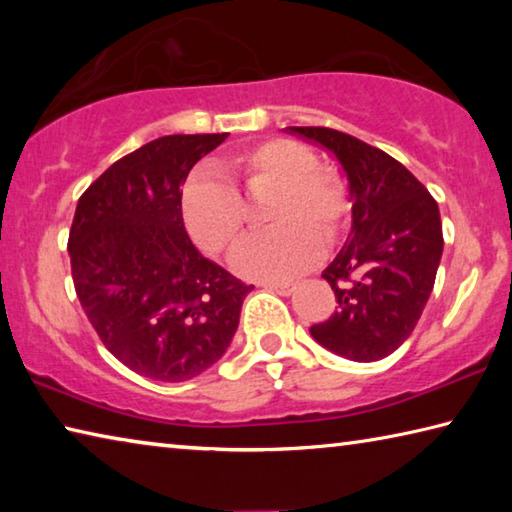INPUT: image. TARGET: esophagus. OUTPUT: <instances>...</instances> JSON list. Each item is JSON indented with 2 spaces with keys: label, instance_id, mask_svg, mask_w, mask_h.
I'll list each match as a JSON object with an SVG mask.
<instances>
[{
  "label": "esophagus",
  "instance_id": "obj_1",
  "mask_svg": "<svg viewBox=\"0 0 512 512\" xmlns=\"http://www.w3.org/2000/svg\"><path fill=\"white\" fill-rule=\"evenodd\" d=\"M264 289H271L280 296H289L296 289V282H264Z\"/></svg>",
  "mask_w": 512,
  "mask_h": 512
}]
</instances>
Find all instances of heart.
Segmentation results:
<instances>
[{"label":"heart","instance_id":"obj_1","mask_svg":"<svg viewBox=\"0 0 512 512\" xmlns=\"http://www.w3.org/2000/svg\"><path fill=\"white\" fill-rule=\"evenodd\" d=\"M216 171L237 180L250 196L271 192L262 232L235 257L241 273L287 277L307 271L325 250L339 244L350 225L352 196L343 173L318 164L314 151L287 137H268L216 162ZM189 232L212 255H230L248 230L246 205L232 185L194 176L183 192Z\"/></svg>","mask_w":512,"mask_h":512}]
</instances>
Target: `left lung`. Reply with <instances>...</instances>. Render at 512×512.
Segmentation results:
<instances>
[{"label": "left lung", "mask_w": 512, "mask_h": 512, "mask_svg": "<svg viewBox=\"0 0 512 512\" xmlns=\"http://www.w3.org/2000/svg\"><path fill=\"white\" fill-rule=\"evenodd\" d=\"M291 131L339 158L352 196V232L323 271L336 311L309 332L345 359L379 361L409 339L433 291L445 244L438 203L377 146L325 126Z\"/></svg>", "instance_id": "left-lung-1"}]
</instances>
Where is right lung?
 <instances>
[{
	"instance_id": "add662e5",
	"label": "right lung",
	"mask_w": 512,
	"mask_h": 512,
	"mask_svg": "<svg viewBox=\"0 0 512 512\" xmlns=\"http://www.w3.org/2000/svg\"><path fill=\"white\" fill-rule=\"evenodd\" d=\"M228 133L164 135L85 189L69 230L74 289L112 357L137 375L185 381L223 357L253 284L198 253L183 183Z\"/></svg>"
}]
</instances>
